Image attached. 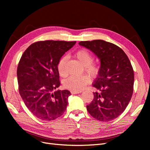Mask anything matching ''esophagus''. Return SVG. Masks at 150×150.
<instances>
[{"mask_svg": "<svg viewBox=\"0 0 150 150\" xmlns=\"http://www.w3.org/2000/svg\"><path fill=\"white\" fill-rule=\"evenodd\" d=\"M82 93V91H71V94H79V93Z\"/></svg>", "mask_w": 150, "mask_h": 150, "instance_id": "esophagus-1", "label": "esophagus"}]
</instances>
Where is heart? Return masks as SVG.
Here are the masks:
<instances>
[{"label":"heart","instance_id":"1","mask_svg":"<svg viewBox=\"0 0 150 150\" xmlns=\"http://www.w3.org/2000/svg\"><path fill=\"white\" fill-rule=\"evenodd\" d=\"M75 57L84 66V71L90 76H95L98 74L99 67L98 64L93 63L94 57L90 52L85 49H81L75 54ZM67 56H63L57 63V71L62 77H65L67 74ZM89 81V78L88 76H71L64 81L63 85L66 89L79 91L84 88Z\"/></svg>","mask_w":150,"mask_h":150}]
</instances>
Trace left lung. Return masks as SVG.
Instances as JSON below:
<instances>
[{
  "label": "left lung",
  "mask_w": 150,
  "mask_h": 150,
  "mask_svg": "<svg viewBox=\"0 0 150 150\" xmlns=\"http://www.w3.org/2000/svg\"><path fill=\"white\" fill-rule=\"evenodd\" d=\"M100 60L98 76L93 86L98 91L87 110L94 118L110 121L118 117L128 105L133 93L134 71L128 56L116 45L103 40L81 41Z\"/></svg>",
  "instance_id": "left-lung-1"
}]
</instances>
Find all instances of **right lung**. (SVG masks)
Wrapping results in <instances>:
<instances>
[{
  "mask_svg": "<svg viewBox=\"0 0 150 150\" xmlns=\"http://www.w3.org/2000/svg\"><path fill=\"white\" fill-rule=\"evenodd\" d=\"M76 41L45 40L33 43L22 54L17 70L19 91L25 106L38 118L52 121L66 110L68 90H57V63Z\"/></svg>",
  "mask_w": 150,
  "mask_h": 150,
  "instance_id": "1",
  "label": "right lung"
}]
</instances>
